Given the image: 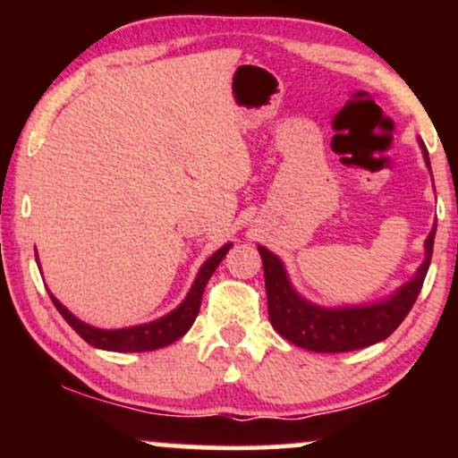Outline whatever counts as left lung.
I'll list each match as a JSON object with an SVG mask.
<instances>
[{"label": "left lung", "mask_w": 458, "mask_h": 458, "mask_svg": "<svg viewBox=\"0 0 458 458\" xmlns=\"http://www.w3.org/2000/svg\"><path fill=\"white\" fill-rule=\"evenodd\" d=\"M420 146H422L424 159L430 170L427 146L422 141ZM435 230L437 225H433L427 243H424L427 256L411 282L398 288L394 295L379 303H370V306L320 308L317 303H310L293 288L284 262L267 247L259 245L262 267H265L267 303H269L273 329L288 343L314 351V353H344V351L364 349V346L386 340L403 323L422 291L430 256H433Z\"/></svg>", "instance_id": "1"}]
</instances>
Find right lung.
I'll return each mask as SVG.
<instances>
[{"mask_svg":"<svg viewBox=\"0 0 458 458\" xmlns=\"http://www.w3.org/2000/svg\"><path fill=\"white\" fill-rule=\"evenodd\" d=\"M230 247H233V243H225L224 247H219L211 259L199 267L196 282L191 284V291L187 293L185 301H182L181 306L172 310L165 317L150 320V323L133 325V327L124 329H98L83 323V320H79L77 317H72V314L49 293L51 301H54L57 312L64 317L66 323L71 325L88 344L97 346V349L118 351V353H141V351L163 349V346L172 344L174 340L181 338V335H185L189 327L193 325V320H196L199 312V303H202L204 286L211 280L213 271L217 269L219 262L224 260L225 254H228Z\"/></svg>","mask_w":458,"mask_h":458,"instance_id":"obj_1","label":"right lung"}]
</instances>
